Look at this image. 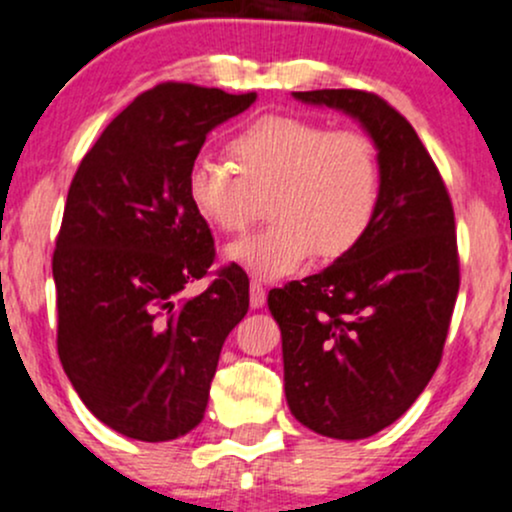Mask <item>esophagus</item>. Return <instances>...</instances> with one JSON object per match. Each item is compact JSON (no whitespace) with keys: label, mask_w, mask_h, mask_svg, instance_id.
Returning a JSON list of instances; mask_svg holds the SVG:
<instances>
[{"label":"esophagus","mask_w":512,"mask_h":512,"mask_svg":"<svg viewBox=\"0 0 512 512\" xmlns=\"http://www.w3.org/2000/svg\"><path fill=\"white\" fill-rule=\"evenodd\" d=\"M263 305H266V285H263L258 278H254L251 280V307L258 310V307Z\"/></svg>","instance_id":"obj_1"}]
</instances>
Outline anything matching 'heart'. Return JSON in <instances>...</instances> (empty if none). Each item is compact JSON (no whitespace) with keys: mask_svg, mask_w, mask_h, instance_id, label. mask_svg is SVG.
Here are the masks:
<instances>
[{"mask_svg":"<svg viewBox=\"0 0 512 512\" xmlns=\"http://www.w3.org/2000/svg\"><path fill=\"white\" fill-rule=\"evenodd\" d=\"M232 168L195 161L185 197L202 224L239 234L266 200L268 227L227 249L258 276H285L307 256L339 261L376 222L383 202L378 146L359 129H329L290 114H261L227 141Z\"/></svg>","mask_w":512,"mask_h":512,"instance_id":"b5f03b06","label":"heart"}]
</instances>
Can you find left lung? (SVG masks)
<instances>
[{"label":"left lung","mask_w":512,"mask_h":512,"mask_svg":"<svg viewBox=\"0 0 512 512\" xmlns=\"http://www.w3.org/2000/svg\"><path fill=\"white\" fill-rule=\"evenodd\" d=\"M293 95L344 109L381 153L383 202L366 239L322 273L268 293L293 415L324 437L364 439L398 420L442 361L461 278L452 197L420 136L383 97Z\"/></svg>","instance_id":"8db88e82"}]
</instances>
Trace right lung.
<instances>
[{
    "label": "right lung",
    "mask_w": 512,
    "mask_h": 512,
    "mask_svg": "<svg viewBox=\"0 0 512 512\" xmlns=\"http://www.w3.org/2000/svg\"><path fill=\"white\" fill-rule=\"evenodd\" d=\"M256 92L161 82L109 122L70 183L53 251L58 356L112 430L166 442L205 417L219 354L249 310V276L217 258L185 178L217 124ZM200 277L197 299L182 290Z\"/></svg>",
    "instance_id": "obj_1"
}]
</instances>
